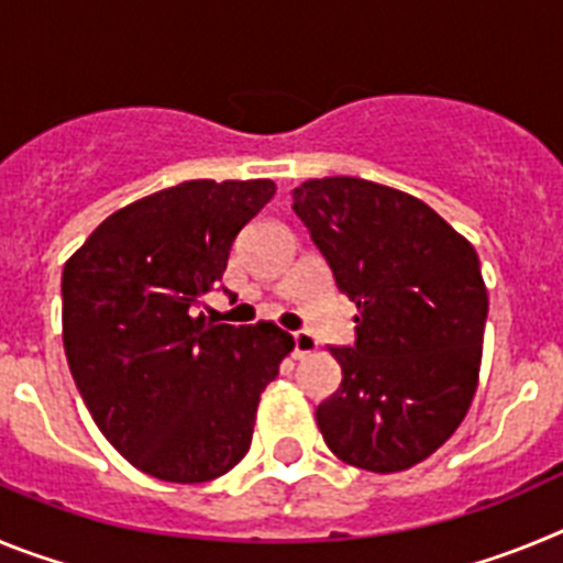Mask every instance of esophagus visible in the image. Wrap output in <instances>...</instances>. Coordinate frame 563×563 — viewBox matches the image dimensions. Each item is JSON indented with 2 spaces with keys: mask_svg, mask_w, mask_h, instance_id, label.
<instances>
[{
  "mask_svg": "<svg viewBox=\"0 0 563 563\" xmlns=\"http://www.w3.org/2000/svg\"><path fill=\"white\" fill-rule=\"evenodd\" d=\"M318 350V341L310 332H292V357L312 355Z\"/></svg>",
  "mask_w": 563,
  "mask_h": 563,
  "instance_id": "obj_1",
  "label": "esophagus"
}]
</instances>
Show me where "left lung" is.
Returning a JSON list of instances; mask_svg holds the SVG:
<instances>
[{
	"mask_svg": "<svg viewBox=\"0 0 563 563\" xmlns=\"http://www.w3.org/2000/svg\"><path fill=\"white\" fill-rule=\"evenodd\" d=\"M292 211L355 301L343 380L316 409L346 465L395 474L434 454L474 400L487 318L479 256L411 194L361 177L307 180Z\"/></svg>",
	"mask_w": 563,
	"mask_h": 563,
	"instance_id": "1",
	"label": "left lung"
}]
</instances>
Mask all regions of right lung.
Listing matches in <instances>:
<instances>
[{
	"label": "right lung",
	"mask_w": 563,
	"mask_h": 563,
	"mask_svg": "<svg viewBox=\"0 0 563 563\" xmlns=\"http://www.w3.org/2000/svg\"><path fill=\"white\" fill-rule=\"evenodd\" d=\"M273 180H188L114 211L64 265L69 372L101 434L137 471L208 482L251 449L258 397L292 335L194 316Z\"/></svg>",
	"instance_id": "add662e5"
}]
</instances>
